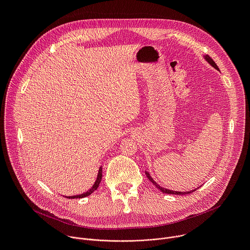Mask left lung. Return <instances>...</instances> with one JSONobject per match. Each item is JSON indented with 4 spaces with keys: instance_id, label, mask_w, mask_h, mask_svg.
<instances>
[{
    "instance_id": "8db88e82",
    "label": "left lung",
    "mask_w": 250,
    "mask_h": 250,
    "mask_svg": "<svg viewBox=\"0 0 250 250\" xmlns=\"http://www.w3.org/2000/svg\"><path fill=\"white\" fill-rule=\"evenodd\" d=\"M205 59H206V60H207V61H208V62L212 67H215L217 70H219L218 65L215 63V61H213V60H212L208 55H206V56H205ZM146 176H147L148 179L150 180V182H152L156 188H158L162 193H165V194H173V195H188V194H191V193H193L194 191H196V190L198 189V188H197V189L192 190V191H189V192H177V191H171V190H168V189H165V188L160 187L156 182H154L152 178L150 177V175H149V173H148V172H146Z\"/></svg>"
}]
</instances>
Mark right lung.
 I'll return each instance as SVG.
<instances>
[{
    "label": "right lung",
    "instance_id": "1",
    "mask_svg": "<svg viewBox=\"0 0 250 250\" xmlns=\"http://www.w3.org/2000/svg\"><path fill=\"white\" fill-rule=\"evenodd\" d=\"M102 173H103V171H102V167H100V169H99V173H98V177H97V180H96V182H95L94 186H93L89 191H87L86 193L81 194V195L72 196V197H66V198H69V199H77V198H84V197H87V196L91 195L94 191H96V190L98 189V187H99V185H100V183H101L102 176H103V175H102Z\"/></svg>",
    "mask_w": 250,
    "mask_h": 250
}]
</instances>
